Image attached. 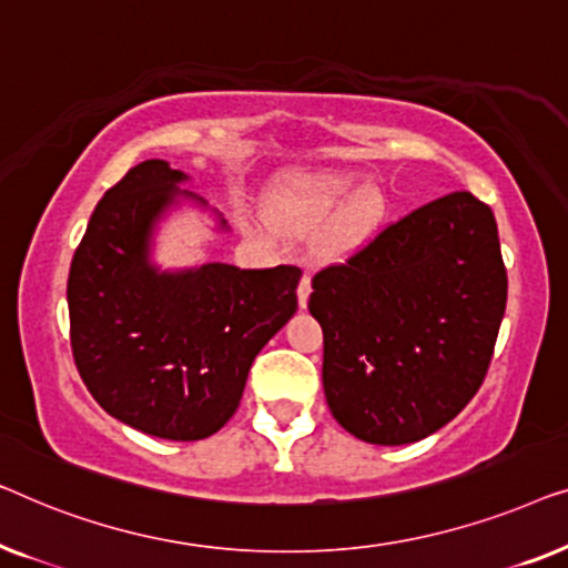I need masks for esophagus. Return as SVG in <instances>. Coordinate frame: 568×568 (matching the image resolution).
I'll return each instance as SVG.
<instances>
[{"mask_svg":"<svg viewBox=\"0 0 568 568\" xmlns=\"http://www.w3.org/2000/svg\"><path fill=\"white\" fill-rule=\"evenodd\" d=\"M295 293H298V306H301V308H306V303H308V295H311V275H308V273L301 277V283H298V291H295Z\"/></svg>","mask_w":568,"mask_h":568,"instance_id":"1","label":"esophagus"}]
</instances>
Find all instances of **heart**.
Masks as SVG:
<instances>
[{"instance_id":"b5f03b06","label":"heart","mask_w":568,"mask_h":568,"mask_svg":"<svg viewBox=\"0 0 568 568\" xmlns=\"http://www.w3.org/2000/svg\"><path fill=\"white\" fill-rule=\"evenodd\" d=\"M355 178L347 172H306L287 182V187L277 195V211L283 221L298 229H314L329 219L333 211L345 202ZM337 214H334L329 229H326L324 242L332 252L345 254L361 250L371 242L383 221V197L375 187L357 190L348 197Z\"/></svg>"}]
</instances>
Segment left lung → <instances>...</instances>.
I'll return each mask as SVG.
<instances>
[{
	"label": "left lung",
	"mask_w": 568,
	"mask_h": 568,
	"mask_svg": "<svg viewBox=\"0 0 568 568\" xmlns=\"http://www.w3.org/2000/svg\"><path fill=\"white\" fill-rule=\"evenodd\" d=\"M334 419L373 445L445 427L481 388L507 306L491 207L450 193L311 281Z\"/></svg>",
	"instance_id": "left-lung-1"
}]
</instances>
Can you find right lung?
<instances>
[{"mask_svg": "<svg viewBox=\"0 0 568 568\" xmlns=\"http://www.w3.org/2000/svg\"><path fill=\"white\" fill-rule=\"evenodd\" d=\"M182 180L146 159L102 195L71 260L67 301L71 353L94 402L141 433L187 443L234 417L254 357L298 308L301 270L151 265V231L174 197L203 203Z\"/></svg>", "mask_w": 568, "mask_h": 568, "instance_id": "add662e5", "label": "right lung"}]
</instances>
